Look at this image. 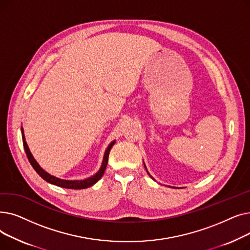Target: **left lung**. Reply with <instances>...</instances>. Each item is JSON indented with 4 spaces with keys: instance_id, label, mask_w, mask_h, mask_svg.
Masks as SVG:
<instances>
[{
    "instance_id": "8db88e82",
    "label": "left lung",
    "mask_w": 250,
    "mask_h": 250,
    "mask_svg": "<svg viewBox=\"0 0 250 250\" xmlns=\"http://www.w3.org/2000/svg\"><path fill=\"white\" fill-rule=\"evenodd\" d=\"M145 168H146V166H145ZM148 174H149V172H148ZM149 175H150V174H149ZM150 176H151V175H150ZM151 177H152V176H151Z\"/></svg>"
}]
</instances>
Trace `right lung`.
I'll return each instance as SVG.
<instances>
[{
	"label": "right lung",
	"instance_id": "obj_1",
	"mask_svg": "<svg viewBox=\"0 0 250 250\" xmlns=\"http://www.w3.org/2000/svg\"><path fill=\"white\" fill-rule=\"evenodd\" d=\"M21 133H22V141H23V146H24V150H25L26 156H27V158H28L30 164L32 165V167L34 168L35 171L39 175H41V177H42L45 181L51 183V185H55V186H58V187H61V188H70V189H83V188H90V187L93 186L94 183H96L102 177V175L104 174L105 169H106V166H107L108 156H109L110 149L112 148V146L114 145V143H115V142H112L110 145L108 146L107 150L105 151L101 168L99 169V171L95 175L91 176V177H89L87 179H84V180H64V179H61V178H58V177H55V176L48 174L47 172L44 171V170L41 166L38 165V163L35 161V159L33 158V156L31 155V153L29 151V148L27 146V144H26L25 137H24V132H23V127H21Z\"/></svg>",
	"mask_w": 250,
	"mask_h": 250
}]
</instances>
